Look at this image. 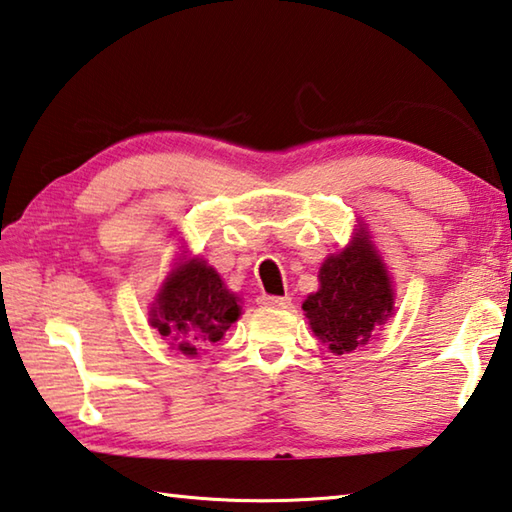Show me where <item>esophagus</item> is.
<instances>
[{"label": "esophagus", "mask_w": 512, "mask_h": 512, "mask_svg": "<svg viewBox=\"0 0 512 512\" xmlns=\"http://www.w3.org/2000/svg\"><path fill=\"white\" fill-rule=\"evenodd\" d=\"M262 306H268V309H286L291 304V297H277V295H262L257 300Z\"/></svg>", "instance_id": "esophagus-1"}]
</instances>
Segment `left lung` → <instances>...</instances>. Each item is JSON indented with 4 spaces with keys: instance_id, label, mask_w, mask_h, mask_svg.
Segmentation results:
<instances>
[{
    "instance_id": "8db88e82",
    "label": "left lung",
    "mask_w": 512,
    "mask_h": 512,
    "mask_svg": "<svg viewBox=\"0 0 512 512\" xmlns=\"http://www.w3.org/2000/svg\"><path fill=\"white\" fill-rule=\"evenodd\" d=\"M318 280L302 309L315 336L338 356L374 340L394 311L392 277L362 226L347 248L324 259Z\"/></svg>"
}]
</instances>
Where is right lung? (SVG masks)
Masks as SVG:
<instances>
[{"mask_svg": "<svg viewBox=\"0 0 512 512\" xmlns=\"http://www.w3.org/2000/svg\"><path fill=\"white\" fill-rule=\"evenodd\" d=\"M239 297L230 293L215 268L199 257L176 264L152 302V327L172 349L197 358L219 342L241 315Z\"/></svg>", "mask_w": 512, "mask_h": 512, "instance_id": "1", "label": "right lung"}]
</instances>
